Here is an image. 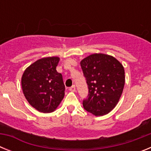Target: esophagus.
Masks as SVG:
<instances>
[{"label":"esophagus","mask_w":151,"mask_h":151,"mask_svg":"<svg viewBox=\"0 0 151 151\" xmlns=\"http://www.w3.org/2000/svg\"><path fill=\"white\" fill-rule=\"evenodd\" d=\"M69 90L70 91L75 92V91H76V86H75V85H73V86H72V87L69 88Z\"/></svg>","instance_id":"34e87169"}]
</instances>
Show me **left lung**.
<instances>
[{"mask_svg":"<svg viewBox=\"0 0 151 151\" xmlns=\"http://www.w3.org/2000/svg\"><path fill=\"white\" fill-rule=\"evenodd\" d=\"M88 87V98L83 100L85 110L93 115H106L116 106L125 85V70L115 57L94 54L81 61Z\"/></svg>","mask_w":151,"mask_h":151,"instance_id":"left-lung-1","label":"left lung"}]
</instances>
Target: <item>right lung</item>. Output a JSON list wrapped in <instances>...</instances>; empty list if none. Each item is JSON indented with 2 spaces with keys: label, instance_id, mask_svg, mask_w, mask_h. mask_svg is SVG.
<instances>
[{
  "label": "right lung",
  "instance_id": "1",
  "mask_svg": "<svg viewBox=\"0 0 151 151\" xmlns=\"http://www.w3.org/2000/svg\"><path fill=\"white\" fill-rule=\"evenodd\" d=\"M60 58L44 57L38 60L24 71L22 88L29 104L41 113L54 111L65 94V85L57 68Z\"/></svg>",
  "mask_w": 151,
  "mask_h": 151
}]
</instances>
